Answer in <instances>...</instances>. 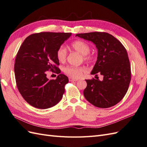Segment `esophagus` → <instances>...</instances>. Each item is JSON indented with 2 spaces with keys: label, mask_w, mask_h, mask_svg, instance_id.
Segmentation results:
<instances>
[{
  "label": "esophagus",
  "mask_w": 147,
  "mask_h": 147,
  "mask_svg": "<svg viewBox=\"0 0 147 147\" xmlns=\"http://www.w3.org/2000/svg\"><path fill=\"white\" fill-rule=\"evenodd\" d=\"M69 81L70 82H76V81H78V79L77 78H72V77H69Z\"/></svg>",
  "instance_id": "esophagus-1"
}]
</instances>
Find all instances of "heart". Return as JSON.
<instances>
[{
  "label": "heart",
  "instance_id": "heart-1",
  "mask_svg": "<svg viewBox=\"0 0 147 147\" xmlns=\"http://www.w3.org/2000/svg\"><path fill=\"white\" fill-rule=\"evenodd\" d=\"M72 47L74 50L79 52L83 55V59L88 62L91 63L94 61V56L91 53L90 47L88 44L83 40H76L71 44ZM67 55V51L64 46H61L56 51V57L60 62H64ZM64 72L70 77L74 78H78L86 72V69L84 67H76L72 65L65 66L63 69Z\"/></svg>",
  "mask_w": 147,
  "mask_h": 147
}]
</instances>
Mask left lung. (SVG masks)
Returning <instances> with one entry per match:
<instances>
[{
    "label": "left lung",
    "instance_id": "obj_1",
    "mask_svg": "<svg viewBox=\"0 0 147 147\" xmlns=\"http://www.w3.org/2000/svg\"><path fill=\"white\" fill-rule=\"evenodd\" d=\"M76 36L95 44L97 60L91 74L99 73L104 76L102 81L94 78L86 80L84 97L99 108H109L117 104L126 94L131 78L126 48L118 39L107 32L78 34Z\"/></svg>",
    "mask_w": 147,
    "mask_h": 147
}]
</instances>
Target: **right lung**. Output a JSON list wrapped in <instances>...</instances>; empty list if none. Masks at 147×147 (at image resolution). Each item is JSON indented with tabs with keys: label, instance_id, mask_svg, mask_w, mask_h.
I'll use <instances>...</instances> for the list:
<instances>
[{
	"label": "right lung",
	"instance_id": "1",
	"mask_svg": "<svg viewBox=\"0 0 147 147\" xmlns=\"http://www.w3.org/2000/svg\"><path fill=\"white\" fill-rule=\"evenodd\" d=\"M71 34L50 32L31 34L18 51L14 66L16 86L24 99L35 108L52 107L63 96L69 79L60 74L56 51ZM48 70L59 74L56 79L46 77Z\"/></svg>",
	"mask_w": 147,
	"mask_h": 147
}]
</instances>
